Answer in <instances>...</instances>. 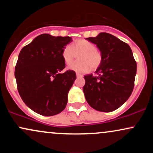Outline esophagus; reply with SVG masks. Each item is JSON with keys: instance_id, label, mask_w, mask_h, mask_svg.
Listing matches in <instances>:
<instances>
[{"instance_id": "esophagus-1", "label": "esophagus", "mask_w": 153, "mask_h": 153, "mask_svg": "<svg viewBox=\"0 0 153 153\" xmlns=\"http://www.w3.org/2000/svg\"><path fill=\"white\" fill-rule=\"evenodd\" d=\"M76 76L77 78H80V77H82V75L81 74H79V73H76Z\"/></svg>"}]
</instances>
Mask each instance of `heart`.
I'll use <instances>...</instances> for the list:
<instances>
[{
  "instance_id": "obj_1",
  "label": "heart",
  "mask_w": 153,
  "mask_h": 153,
  "mask_svg": "<svg viewBox=\"0 0 153 153\" xmlns=\"http://www.w3.org/2000/svg\"><path fill=\"white\" fill-rule=\"evenodd\" d=\"M78 62H75L68 67V69L76 73H85L99 68L102 63V55L96 46L85 39H78L68 45L62 51V57L66 65H70L78 54Z\"/></svg>"
}]
</instances>
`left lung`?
Instances as JSON below:
<instances>
[{"label": "left lung", "instance_id": "obj_1", "mask_svg": "<svg viewBox=\"0 0 153 153\" xmlns=\"http://www.w3.org/2000/svg\"><path fill=\"white\" fill-rule=\"evenodd\" d=\"M86 39L96 45L102 63L95 72L96 75L84 76L85 99L94 109L113 111L127 101L134 88L137 63L132 51L127 43L108 33Z\"/></svg>", "mask_w": 153, "mask_h": 153}]
</instances>
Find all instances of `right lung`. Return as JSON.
<instances>
[{"label":"right lung","mask_w":153,"mask_h":153,"mask_svg":"<svg viewBox=\"0 0 153 153\" xmlns=\"http://www.w3.org/2000/svg\"><path fill=\"white\" fill-rule=\"evenodd\" d=\"M70 36L42 34L23 47L15 68L19 95L25 104L43 116L60 113L68 103V95L76 79L65 68L62 51L71 43Z\"/></svg>","instance_id":"right-lung-1"}]
</instances>
